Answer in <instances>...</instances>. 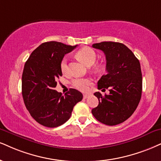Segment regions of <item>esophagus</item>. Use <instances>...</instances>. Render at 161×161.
<instances>
[{
  "label": "esophagus",
  "mask_w": 161,
  "mask_h": 161,
  "mask_svg": "<svg viewBox=\"0 0 161 161\" xmlns=\"http://www.w3.org/2000/svg\"><path fill=\"white\" fill-rule=\"evenodd\" d=\"M90 96V94H84V98H87Z\"/></svg>",
  "instance_id": "esophagus-1"
}]
</instances>
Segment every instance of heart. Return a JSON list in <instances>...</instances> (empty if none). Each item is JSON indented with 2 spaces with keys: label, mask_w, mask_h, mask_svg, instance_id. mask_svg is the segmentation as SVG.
<instances>
[{
  "label": "heart",
  "mask_w": 161,
  "mask_h": 161,
  "mask_svg": "<svg viewBox=\"0 0 161 161\" xmlns=\"http://www.w3.org/2000/svg\"><path fill=\"white\" fill-rule=\"evenodd\" d=\"M76 56L81 62H83L87 66H91L96 63L97 59V54L93 49L89 47H84L80 49L76 53ZM61 71L65 73L68 70V64L66 59H63L60 63ZM92 81L89 78H76L72 80L71 84L77 90L86 92L89 90Z\"/></svg>",
  "instance_id": "b5f03b06"
}]
</instances>
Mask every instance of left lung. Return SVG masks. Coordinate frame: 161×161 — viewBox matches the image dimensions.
I'll list each match as a JSON object with an SVG mask.
<instances>
[{"label":"left lung","instance_id":"left-lung-1","mask_svg":"<svg viewBox=\"0 0 161 161\" xmlns=\"http://www.w3.org/2000/svg\"><path fill=\"white\" fill-rule=\"evenodd\" d=\"M106 57L107 74L98 81V89H109L110 94L99 92L98 107L92 114L107 125H116L128 119L137 108L142 95V78L140 63L128 47L114 42H102L92 45Z\"/></svg>","mask_w":161,"mask_h":161}]
</instances>
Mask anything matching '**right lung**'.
<instances>
[{"mask_svg": "<svg viewBox=\"0 0 161 161\" xmlns=\"http://www.w3.org/2000/svg\"><path fill=\"white\" fill-rule=\"evenodd\" d=\"M77 46L47 42L31 53L26 61L21 79L24 102L37 122L47 128L64 124L73 108L83 99L82 93L70 89L64 96L54 90L62 76L60 63L65 54Z\"/></svg>", "mask_w": 161, "mask_h": 161, "instance_id": "add662e5", "label": "right lung"}]
</instances>
